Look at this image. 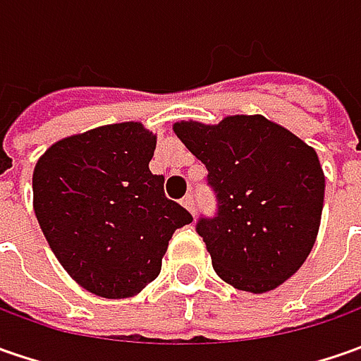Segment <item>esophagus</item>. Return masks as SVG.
Wrapping results in <instances>:
<instances>
[{"instance_id":"obj_1","label":"esophagus","mask_w":361,"mask_h":361,"mask_svg":"<svg viewBox=\"0 0 361 361\" xmlns=\"http://www.w3.org/2000/svg\"><path fill=\"white\" fill-rule=\"evenodd\" d=\"M180 202H183V207L187 209L190 215H195V199H192V195H187Z\"/></svg>"}]
</instances>
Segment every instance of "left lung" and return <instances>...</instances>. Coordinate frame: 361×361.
Returning a JSON list of instances; mask_svg holds the SVG:
<instances>
[{"instance_id":"left-lung-1","label":"left lung","mask_w":361,"mask_h":361,"mask_svg":"<svg viewBox=\"0 0 361 361\" xmlns=\"http://www.w3.org/2000/svg\"><path fill=\"white\" fill-rule=\"evenodd\" d=\"M173 130L216 192V216L197 223L216 275L249 293L279 287L317 239L326 192L317 152L261 114L180 120Z\"/></svg>"}]
</instances>
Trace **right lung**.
Segmentation results:
<instances>
[{
  "mask_svg": "<svg viewBox=\"0 0 361 361\" xmlns=\"http://www.w3.org/2000/svg\"><path fill=\"white\" fill-rule=\"evenodd\" d=\"M157 134L106 124L51 145L35 162L34 211L68 275L106 299L132 298L159 277L173 233L192 216L152 174Z\"/></svg>",
  "mask_w": 361,
  "mask_h": 361,
  "instance_id": "right-lung-1",
  "label": "right lung"
}]
</instances>
